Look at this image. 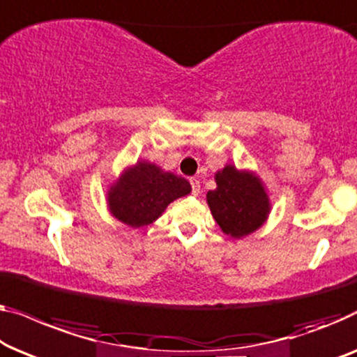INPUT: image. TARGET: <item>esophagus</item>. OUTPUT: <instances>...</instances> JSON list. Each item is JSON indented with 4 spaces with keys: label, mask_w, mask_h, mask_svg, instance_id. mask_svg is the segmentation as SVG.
I'll use <instances>...</instances> for the list:
<instances>
[{
    "label": "esophagus",
    "mask_w": 357,
    "mask_h": 357,
    "mask_svg": "<svg viewBox=\"0 0 357 357\" xmlns=\"http://www.w3.org/2000/svg\"><path fill=\"white\" fill-rule=\"evenodd\" d=\"M190 185H192V194L194 195H199L200 192V183L197 178H190Z\"/></svg>",
    "instance_id": "34e87169"
}]
</instances>
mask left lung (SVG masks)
<instances>
[{
  "label": "left lung",
  "mask_w": 357,
  "mask_h": 357,
  "mask_svg": "<svg viewBox=\"0 0 357 357\" xmlns=\"http://www.w3.org/2000/svg\"><path fill=\"white\" fill-rule=\"evenodd\" d=\"M215 183L217 188L207 192V204L225 234L243 239L264 227L272 202L257 173L228 163L215 173Z\"/></svg>",
  "instance_id": "obj_1"
}]
</instances>
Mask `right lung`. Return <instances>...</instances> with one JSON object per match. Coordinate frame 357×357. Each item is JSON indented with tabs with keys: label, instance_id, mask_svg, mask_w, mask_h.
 Listing matches in <instances>:
<instances>
[{
	"label": "right lung",
	"instance_id": "obj_1",
	"mask_svg": "<svg viewBox=\"0 0 357 357\" xmlns=\"http://www.w3.org/2000/svg\"><path fill=\"white\" fill-rule=\"evenodd\" d=\"M189 181L149 160H137L108 185L107 205L118 222L130 228L149 227L172 202L190 194Z\"/></svg>",
	"mask_w": 357,
	"mask_h": 357
}]
</instances>
